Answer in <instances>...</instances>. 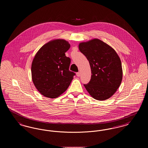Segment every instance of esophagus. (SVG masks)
<instances>
[{
	"instance_id": "34e87169",
	"label": "esophagus",
	"mask_w": 148,
	"mask_h": 148,
	"mask_svg": "<svg viewBox=\"0 0 148 148\" xmlns=\"http://www.w3.org/2000/svg\"><path fill=\"white\" fill-rule=\"evenodd\" d=\"M77 77H80V73H79V72H77Z\"/></svg>"
}]
</instances>
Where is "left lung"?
Segmentation results:
<instances>
[{
	"instance_id": "1",
	"label": "left lung",
	"mask_w": 148,
	"mask_h": 148,
	"mask_svg": "<svg viewBox=\"0 0 148 148\" xmlns=\"http://www.w3.org/2000/svg\"><path fill=\"white\" fill-rule=\"evenodd\" d=\"M79 50L88 60L92 76L84 86L98 100L110 98L119 88L123 77L121 63L116 51L103 41L94 39L79 45Z\"/></svg>"
}]
</instances>
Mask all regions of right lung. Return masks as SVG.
I'll return each mask as SVG.
<instances>
[{
	"label": "right lung",
	"mask_w": 148,
	"mask_h": 148,
	"mask_svg": "<svg viewBox=\"0 0 148 148\" xmlns=\"http://www.w3.org/2000/svg\"><path fill=\"white\" fill-rule=\"evenodd\" d=\"M71 47L67 41L56 39L38 50L32 64V77L42 95L56 98L65 92L75 73L69 71L71 58L65 56Z\"/></svg>",
	"instance_id": "right-lung-1"
}]
</instances>
